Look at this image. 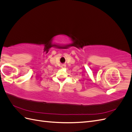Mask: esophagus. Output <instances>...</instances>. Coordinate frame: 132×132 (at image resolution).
<instances>
[{
	"label": "esophagus",
	"mask_w": 132,
	"mask_h": 132,
	"mask_svg": "<svg viewBox=\"0 0 132 132\" xmlns=\"http://www.w3.org/2000/svg\"><path fill=\"white\" fill-rule=\"evenodd\" d=\"M65 67V64H62V68H64Z\"/></svg>",
	"instance_id": "obj_1"
}]
</instances>
